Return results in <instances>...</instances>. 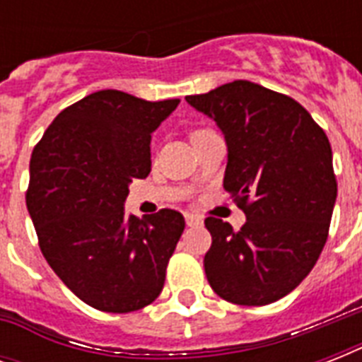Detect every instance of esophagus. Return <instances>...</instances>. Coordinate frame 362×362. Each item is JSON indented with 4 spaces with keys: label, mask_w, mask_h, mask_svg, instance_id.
I'll return each instance as SVG.
<instances>
[{
    "label": "esophagus",
    "mask_w": 362,
    "mask_h": 362,
    "mask_svg": "<svg viewBox=\"0 0 362 362\" xmlns=\"http://www.w3.org/2000/svg\"><path fill=\"white\" fill-rule=\"evenodd\" d=\"M186 223L189 227H197V226H203V218L199 214H192V212H187L186 214Z\"/></svg>",
    "instance_id": "esophagus-1"
}]
</instances>
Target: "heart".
I'll return each mask as SVG.
<instances>
[{"label": "heart", "mask_w": 362, "mask_h": 362, "mask_svg": "<svg viewBox=\"0 0 362 362\" xmlns=\"http://www.w3.org/2000/svg\"><path fill=\"white\" fill-rule=\"evenodd\" d=\"M197 131H201V129H197Z\"/></svg>", "instance_id": "obj_1"}]
</instances>
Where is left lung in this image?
Returning <instances> with one entry per match:
<instances>
[{
    "mask_svg": "<svg viewBox=\"0 0 362 362\" xmlns=\"http://www.w3.org/2000/svg\"><path fill=\"white\" fill-rule=\"evenodd\" d=\"M186 101L223 131V187L246 214L240 231L214 216L204 220L210 287L233 304L276 303L310 274L329 237L331 142L303 105L255 82L233 81Z\"/></svg>",
    "mask_w": 362,
    "mask_h": 362,
    "instance_id": "1",
    "label": "left lung"
}]
</instances>
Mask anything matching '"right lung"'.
I'll use <instances>...</instances> for the list:
<instances>
[{"mask_svg":"<svg viewBox=\"0 0 362 362\" xmlns=\"http://www.w3.org/2000/svg\"><path fill=\"white\" fill-rule=\"evenodd\" d=\"M180 99L144 101L101 90L59 112L30 159L25 204L58 278L92 308L152 304L186 221L180 212H124L133 178L150 175L152 131Z\"/></svg>","mask_w":362,"mask_h":362,"instance_id":"1","label":"right lung"}]
</instances>
